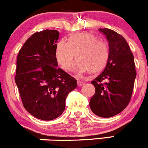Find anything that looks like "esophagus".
<instances>
[{
	"label": "esophagus",
	"mask_w": 148,
	"mask_h": 148,
	"mask_svg": "<svg viewBox=\"0 0 148 148\" xmlns=\"http://www.w3.org/2000/svg\"><path fill=\"white\" fill-rule=\"evenodd\" d=\"M83 85H84V81H81V80H78V86H82Z\"/></svg>",
	"instance_id": "34e87169"
}]
</instances>
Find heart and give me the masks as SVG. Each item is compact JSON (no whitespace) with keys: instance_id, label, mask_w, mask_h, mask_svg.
<instances>
[{"instance_id":"1","label":"heart","mask_w":148,"mask_h":148,"mask_svg":"<svg viewBox=\"0 0 148 148\" xmlns=\"http://www.w3.org/2000/svg\"><path fill=\"white\" fill-rule=\"evenodd\" d=\"M76 54L73 69L83 73L89 70L97 73L105 67L110 56L108 42L98 38L91 33H81L73 35L68 42L61 40L55 49V57L60 67L65 71L71 68Z\"/></svg>"}]
</instances>
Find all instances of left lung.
<instances>
[{
	"label": "left lung",
	"mask_w": 148,
	"mask_h": 148,
	"mask_svg": "<svg viewBox=\"0 0 148 148\" xmlns=\"http://www.w3.org/2000/svg\"><path fill=\"white\" fill-rule=\"evenodd\" d=\"M109 43L110 56L105 70L91 84L95 93L89 102L95 115L110 118L127 107L133 92L136 73L134 55L126 39L114 30L99 29Z\"/></svg>",
	"instance_id": "8db88e82"
}]
</instances>
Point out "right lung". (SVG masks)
I'll return each instance as SVG.
<instances>
[{"label":"right lung","instance_id":"right-lung-1","mask_svg":"<svg viewBox=\"0 0 148 148\" xmlns=\"http://www.w3.org/2000/svg\"><path fill=\"white\" fill-rule=\"evenodd\" d=\"M59 36L55 29L34 33L24 43L16 60L15 82L24 108L43 121L60 116L67 96L77 87L75 78L57 67Z\"/></svg>","mask_w":148,"mask_h":148}]
</instances>
